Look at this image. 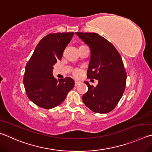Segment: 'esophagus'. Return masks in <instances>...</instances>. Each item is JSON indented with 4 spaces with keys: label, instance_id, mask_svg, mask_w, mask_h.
I'll return each mask as SVG.
<instances>
[{
    "label": "esophagus",
    "instance_id": "obj_1",
    "mask_svg": "<svg viewBox=\"0 0 152 152\" xmlns=\"http://www.w3.org/2000/svg\"><path fill=\"white\" fill-rule=\"evenodd\" d=\"M80 83V82H78V81H75V84H74V85H75V86H78V85H79V84Z\"/></svg>",
    "mask_w": 152,
    "mask_h": 152
}]
</instances>
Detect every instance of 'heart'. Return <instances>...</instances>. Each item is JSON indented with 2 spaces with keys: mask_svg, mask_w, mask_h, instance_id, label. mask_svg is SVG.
<instances>
[{
  "mask_svg": "<svg viewBox=\"0 0 152 152\" xmlns=\"http://www.w3.org/2000/svg\"><path fill=\"white\" fill-rule=\"evenodd\" d=\"M72 74H73L74 76H75V77H76V78H78V77H80L82 75V71L80 70V69L76 68L73 70Z\"/></svg>",
  "mask_w": 152,
  "mask_h": 152,
  "instance_id": "1",
  "label": "heart"
}]
</instances>
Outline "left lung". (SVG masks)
<instances>
[{
  "instance_id": "obj_1",
  "label": "left lung",
  "mask_w": 152,
  "mask_h": 152,
  "mask_svg": "<svg viewBox=\"0 0 152 152\" xmlns=\"http://www.w3.org/2000/svg\"><path fill=\"white\" fill-rule=\"evenodd\" d=\"M76 34L91 50L87 77L98 80L96 87L84 82L88 90L82 100L92 111L106 114L117 106L126 88L127 75L122 57L112 43L97 33Z\"/></svg>"
}]
</instances>
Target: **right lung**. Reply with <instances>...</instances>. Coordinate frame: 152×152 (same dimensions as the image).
I'll list each match as a JSON object with an SVG mask.
<instances>
[{
    "mask_svg": "<svg viewBox=\"0 0 152 152\" xmlns=\"http://www.w3.org/2000/svg\"><path fill=\"white\" fill-rule=\"evenodd\" d=\"M74 34L63 32L45 36L27 62L23 83L28 98L38 106L51 109L58 106L74 88L72 78L66 77L58 81L52 75L53 66L61 60Z\"/></svg>",
    "mask_w": 152,
    "mask_h": 152,
    "instance_id": "obj_1",
    "label": "right lung"
}]
</instances>
